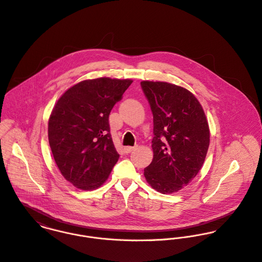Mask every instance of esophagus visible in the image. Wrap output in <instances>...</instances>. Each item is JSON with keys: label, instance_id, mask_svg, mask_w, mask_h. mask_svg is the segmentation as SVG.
<instances>
[{"label": "esophagus", "instance_id": "esophagus-1", "mask_svg": "<svg viewBox=\"0 0 262 262\" xmlns=\"http://www.w3.org/2000/svg\"><path fill=\"white\" fill-rule=\"evenodd\" d=\"M134 148H135V146H126V147H124V150H125L126 154H129V152H131Z\"/></svg>", "mask_w": 262, "mask_h": 262}]
</instances>
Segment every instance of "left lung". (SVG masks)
Instances as JSON below:
<instances>
[{
	"mask_svg": "<svg viewBox=\"0 0 262 262\" xmlns=\"http://www.w3.org/2000/svg\"><path fill=\"white\" fill-rule=\"evenodd\" d=\"M154 114V159L146 182L163 194L176 193L200 171L209 146L202 105L188 89L163 81H141Z\"/></svg>",
	"mask_w": 262,
	"mask_h": 262,
	"instance_id": "obj_1",
	"label": "left lung"
}]
</instances>
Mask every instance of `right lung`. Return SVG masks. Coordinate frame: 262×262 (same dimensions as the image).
<instances>
[{"mask_svg": "<svg viewBox=\"0 0 262 262\" xmlns=\"http://www.w3.org/2000/svg\"><path fill=\"white\" fill-rule=\"evenodd\" d=\"M132 82L110 77L83 80L56 102L49 119V143L61 174L76 188H99L118 162L108 116Z\"/></svg>", "mask_w": 262, "mask_h": 262, "instance_id": "1", "label": "right lung"}]
</instances>
